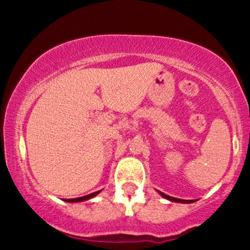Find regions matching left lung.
Instances as JSON below:
<instances>
[{"label": "left lung", "instance_id": "8db88e82", "mask_svg": "<svg viewBox=\"0 0 250 250\" xmlns=\"http://www.w3.org/2000/svg\"><path fill=\"white\" fill-rule=\"evenodd\" d=\"M160 194H161L162 196L165 197V199H167V200H170V201H173V202H181V203H191V202H194V200H181V199H175V197L168 196V195L163 194V193H161V191H160Z\"/></svg>", "mask_w": 250, "mask_h": 250}]
</instances>
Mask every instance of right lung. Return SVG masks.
<instances>
[{"label": "right lung", "instance_id": "right-lung-1", "mask_svg": "<svg viewBox=\"0 0 250 250\" xmlns=\"http://www.w3.org/2000/svg\"><path fill=\"white\" fill-rule=\"evenodd\" d=\"M99 193H100V191H95V193L89 194V195H85V196L77 197V199H65L64 201H67V202H80V201H84V200H89V199H91V197H94V196H95V195H97Z\"/></svg>", "mask_w": 250, "mask_h": 250}]
</instances>
